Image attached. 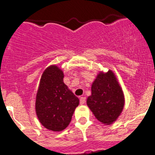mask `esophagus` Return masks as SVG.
<instances>
[{"instance_id": "obj_1", "label": "esophagus", "mask_w": 155, "mask_h": 155, "mask_svg": "<svg viewBox=\"0 0 155 155\" xmlns=\"http://www.w3.org/2000/svg\"><path fill=\"white\" fill-rule=\"evenodd\" d=\"M85 100H86V98L84 96H82L80 98V103L81 104V105H83V104H84V102H85Z\"/></svg>"}]
</instances>
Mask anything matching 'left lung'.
<instances>
[{
	"label": "left lung",
	"instance_id": "obj_1",
	"mask_svg": "<svg viewBox=\"0 0 155 155\" xmlns=\"http://www.w3.org/2000/svg\"><path fill=\"white\" fill-rule=\"evenodd\" d=\"M91 94L87 105L95 118L105 125L118 120L125 105V96L116 74L112 70L99 71L91 84Z\"/></svg>",
	"mask_w": 155,
	"mask_h": 155
}]
</instances>
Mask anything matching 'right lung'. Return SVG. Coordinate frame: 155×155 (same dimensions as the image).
<instances>
[{"instance_id":"add662e5","label":"right lung","mask_w":155,"mask_h":155,"mask_svg":"<svg viewBox=\"0 0 155 155\" xmlns=\"http://www.w3.org/2000/svg\"><path fill=\"white\" fill-rule=\"evenodd\" d=\"M64 71L56 64L44 70L35 97V113L39 123L53 132L64 130L71 123L79 98L64 82Z\"/></svg>"}]
</instances>
